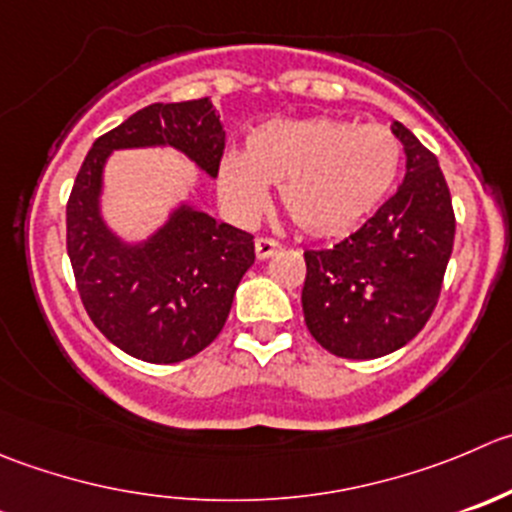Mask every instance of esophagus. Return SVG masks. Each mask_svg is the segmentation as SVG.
<instances>
[{
	"label": "esophagus",
	"instance_id": "esophagus-1",
	"mask_svg": "<svg viewBox=\"0 0 512 512\" xmlns=\"http://www.w3.org/2000/svg\"><path fill=\"white\" fill-rule=\"evenodd\" d=\"M277 250H280V245H277L275 240H270V237H257V240H255L257 260H267V257L275 255Z\"/></svg>",
	"mask_w": 512,
	"mask_h": 512
}]
</instances>
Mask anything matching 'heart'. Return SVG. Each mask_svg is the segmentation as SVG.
Wrapping results in <instances>:
<instances>
[{
  "label": "heart",
  "mask_w": 512,
  "mask_h": 512,
  "mask_svg": "<svg viewBox=\"0 0 512 512\" xmlns=\"http://www.w3.org/2000/svg\"><path fill=\"white\" fill-rule=\"evenodd\" d=\"M403 145L380 124L310 117L277 119L250 132L245 157L217 167V195L237 222H255L280 187L282 210L317 240L345 237L393 190Z\"/></svg>",
  "instance_id": "b5f03b06"
}]
</instances>
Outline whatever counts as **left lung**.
<instances>
[{
	"instance_id": "8db88e82",
	"label": "left lung",
	"mask_w": 512,
	"mask_h": 512,
	"mask_svg": "<svg viewBox=\"0 0 512 512\" xmlns=\"http://www.w3.org/2000/svg\"><path fill=\"white\" fill-rule=\"evenodd\" d=\"M405 180L365 225L332 250L305 252L302 312L327 352L372 360L408 345L438 305L455 212L438 157L393 122Z\"/></svg>"
}]
</instances>
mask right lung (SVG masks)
<instances>
[{
    "instance_id": "right-lung-1",
    "label": "right lung",
    "mask_w": 512,
    "mask_h": 512,
    "mask_svg": "<svg viewBox=\"0 0 512 512\" xmlns=\"http://www.w3.org/2000/svg\"><path fill=\"white\" fill-rule=\"evenodd\" d=\"M175 147L217 177L225 130L207 97L150 104L99 137L67 202V255L79 297L112 345L137 360L170 365L205 350L230 315L255 242L192 205L142 242H124L102 220L104 162L114 150Z\"/></svg>"
}]
</instances>
